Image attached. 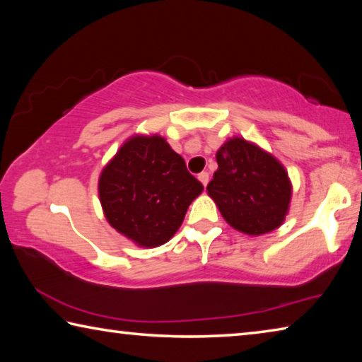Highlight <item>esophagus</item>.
Returning <instances> with one entry per match:
<instances>
[{"label": "esophagus", "mask_w": 362, "mask_h": 362, "mask_svg": "<svg viewBox=\"0 0 362 362\" xmlns=\"http://www.w3.org/2000/svg\"><path fill=\"white\" fill-rule=\"evenodd\" d=\"M198 179H199V182L203 183V185L206 187L207 183H209V174H207V173H201V174L198 175Z\"/></svg>", "instance_id": "34e87169"}]
</instances>
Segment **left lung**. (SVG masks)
<instances>
[{"label": "left lung", "instance_id": "1", "mask_svg": "<svg viewBox=\"0 0 362 362\" xmlns=\"http://www.w3.org/2000/svg\"><path fill=\"white\" fill-rule=\"evenodd\" d=\"M216 158L218 169L206 189L226 222L252 236L283 225L292 196L283 164L241 137L226 140Z\"/></svg>", "mask_w": 362, "mask_h": 362}]
</instances>
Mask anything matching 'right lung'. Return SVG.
I'll list each match as a JSON object with an SVG mask.
<instances>
[{"label":"right lung","instance_id":"right-lung-1","mask_svg":"<svg viewBox=\"0 0 362 362\" xmlns=\"http://www.w3.org/2000/svg\"><path fill=\"white\" fill-rule=\"evenodd\" d=\"M203 183L161 136H132L103 168L99 198L113 228L142 247L168 243Z\"/></svg>","mask_w":362,"mask_h":362}]
</instances>
